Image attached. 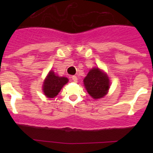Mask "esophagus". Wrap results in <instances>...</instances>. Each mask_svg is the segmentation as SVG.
I'll list each match as a JSON object with an SVG mask.
<instances>
[{
    "instance_id": "34e87169",
    "label": "esophagus",
    "mask_w": 153,
    "mask_h": 153,
    "mask_svg": "<svg viewBox=\"0 0 153 153\" xmlns=\"http://www.w3.org/2000/svg\"><path fill=\"white\" fill-rule=\"evenodd\" d=\"M71 78H72L73 81H74V82H77V77H76V76H72Z\"/></svg>"
}]
</instances>
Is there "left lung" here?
<instances>
[{
  "label": "left lung",
  "mask_w": 153,
  "mask_h": 153,
  "mask_svg": "<svg viewBox=\"0 0 153 153\" xmlns=\"http://www.w3.org/2000/svg\"><path fill=\"white\" fill-rule=\"evenodd\" d=\"M83 83L86 91L95 100L105 97L110 86L108 76L98 67H94L89 71L83 79Z\"/></svg>",
  "instance_id": "1"
}]
</instances>
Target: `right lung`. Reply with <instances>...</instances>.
<instances>
[{"instance_id": "right-lung-1", "label": "right lung", "mask_w": 153, "mask_h": 153, "mask_svg": "<svg viewBox=\"0 0 153 153\" xmlns=\"http://www.w3.org/2000/svg\"><path fill=\"white\" fill-rule=\"evenodd\" d=\"M68 80L67 77L59 76L53 70H51L43 84L44 95L48 98H54L58 95L62 87L68 83Z\"/></svg>"}]
</instances>
